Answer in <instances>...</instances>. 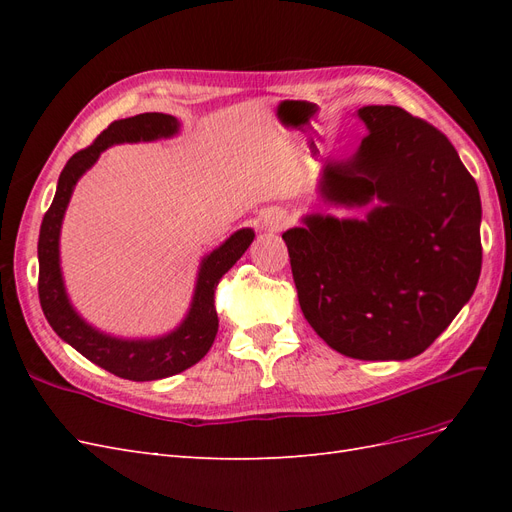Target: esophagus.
Listing matches in <instances>:
<instances>
[{
  "mask_svg": "<svg viewBox=\"0 0 512 512\" xmlns=\"http://www.w3.org/2000/svg\"><path fill=\"white\" fill-rule=\"evenodd\" d=\"M260 222H262V228L273 230V232H280V230H284L288 226L290 215H288V211H284L280 207H271V209H267L265 213H262V220Z\"/></svg>",
  "mask_w": 512,
  "mask_h": 512,
  "instance_id": "34e87169",
  "label": "esophagus"
}]
</instances>
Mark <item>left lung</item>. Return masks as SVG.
Returning <instances> with one entry per match:
<instances>
[{"mask_svg":"<svg viewBox=\"0 0 512 512\" xmlns=\"http://www.w3.org/2000/svg\"><path fill=\"white\" fill-rule=\"evenodd\" d=\"M367 134L322 170L320 194L346 207L378 198L365 220L305 215L286 230L305 320L361 361L425 352L478 284L480 196L451 141L399 106H363Z\"/></svg>","mask_w":512,"mask_h":512,"instance_id":"left-lung-1","label":"left lung"}]
</instances>
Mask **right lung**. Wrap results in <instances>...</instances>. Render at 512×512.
<instances>
[{
    "label": "right lung",
    "instance_id": "add662e5",
    "mask_svg": "<svg viewBox=\"0 0 512 512\" xmlns=\"http://www.w3.org/2000/svg\"><path fill=\"white\" fill-rule=\"evenodd\" d=\"M177 132L179 121L173 115L164 113H143L113 121L104 132H100L94 143L76 151L61 170L55 198L49 211L44 213L40 226L38 294L46 320H49L53 331L74 350H79L85 359L119 378L134 382L160 380L181 374L209 352L220 324L218 312H215V288H218L224 273L250 247L254 241V230H237L218 250L203 258L188 316L183 318L175 331L156 339H119L104 335L74 312L59 267V232L76 181L81 179L85 170L96 164L106 147L119 143L158 141V138L175 136Z\"/></svg>",
    "mask_w": 512,
    "mask_h": 512
}]
</instances>
